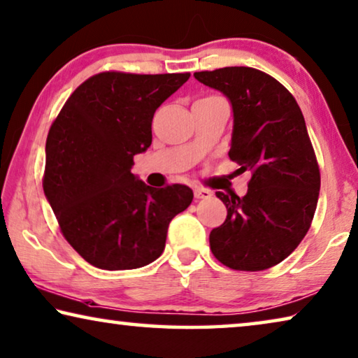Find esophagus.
<instances>
[{
    "label": "esophagus",
    "mask_w": 358,
    "mask_h": 358,
    "mask_svg": "<svg viewBox=\"0 0 358 358\" xmlns=\"http://www.w3.org/2000/svg\"><path fill=\"white\" fill-rule=\"evenodd\" d=\"M194 197L196 199H208L212 197V192L206 188H194Z\"/></svg>",
    "instance_id": "34e87169"
}]
</instances>
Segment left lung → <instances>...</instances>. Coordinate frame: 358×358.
I'll return each mask as SVG.
<instances>
[{
  "label": "left lung",
  "instance_id": "obj_1",
  "mask_svg": "<svg viewBox=\"0 0 358 358\" xmlns=\"http://www.w3.org/2000/svg\"><path fill=\"white\" fill-rule=\"evenodd\" d=\"M194 78L231 100L229 159L241 173H252L243 197L217 192L228 215L210 232V248L231 269H269L304 239L319 201L320 170L304 116L288 89L257 68L226 66Z\"/></svg>",
  "mask_w": 358,
  "mask_h": 358
}]
</instances>
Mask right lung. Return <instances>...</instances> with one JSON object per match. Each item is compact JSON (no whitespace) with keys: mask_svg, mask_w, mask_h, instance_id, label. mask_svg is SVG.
<instances>
[{"mask_svg":"<svg viewBox=\"0 0 358 358\" xmlns=\"http://www.w3.org/2000/svg\"><path fill=\"white\" fill-rule=\"evenodd\" d=\"M191 73L103 71L65 101L46 140L43 188L66 242L95 268L137 269L161 257L186 185L151 188L130 172L151 145L152 116Z\"/></svg>","mask_w":358,"mask_h":358,"instance_id":"obj_1","label":"right lung"}]
</instances>
